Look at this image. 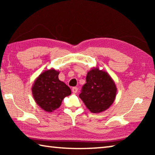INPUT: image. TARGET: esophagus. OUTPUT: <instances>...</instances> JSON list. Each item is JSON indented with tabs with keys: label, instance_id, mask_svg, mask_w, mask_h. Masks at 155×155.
Segmentation results:
<instances>
[{
	"label": "esophagus",
	"instance_id": "esophagus-1",
	"mask_svg": "<svg viewBox=\"0 0 155 155\" xmlns=\"http://www.w3.org/2000/svg\"><path fill=\"white\" fill-rule=\"evenodd\" d=\"M72 92L73 93H74V94H76L78 91V87H72Z\"/></svg>",
	"mask_w": 155,
	"mask_h": 155
}]
</instances>
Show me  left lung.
Instances as JSON below:
<instances>
[{
  "instance_id": "obj_1",
  "label": "left lung",
  "mask_w": 155,
  "mask_h": 155,
  "mask_svg": "<svg viewBox=\"0 0 155 155\" xmlns=\"http://www.w3.org/2000/svg\"><path fill=\"white\" fill-rule=\"evenodd\" d=\"M116 92V85L111 76L96 67L87 72L79 97L91 113L98 114L114 103Z\"/></svg>"
}]
</instances>
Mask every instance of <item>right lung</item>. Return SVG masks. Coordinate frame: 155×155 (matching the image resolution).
<instances>
[{
	"mask_svg": "<svg viewBox=\"0 0 155 155\" xmlns=\"http://www.w3.org/2000/svg\"><path fill=\"white\" fill-rule=\"evenodd\" d=\"M59 72L53 68L38 76L32 86L34 100L46 112H52L61 106L63 99L71 94V90L59 79Z\"/></svg>",
	"mask_w": 155,
	"mask_h": 155,
	"instance_id": "right-lung-1",
	"label": "right lung"
}]
</instances>
